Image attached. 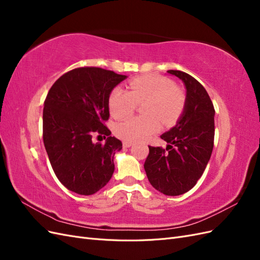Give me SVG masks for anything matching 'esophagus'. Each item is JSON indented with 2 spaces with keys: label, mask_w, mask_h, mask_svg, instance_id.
<instances>
[{
  "label": "esophagus",
  "mask_w": 260,
  "mask_h": 260,
  "mask_svg": "<svg viewBox=\"0 0 260 260\" xmlns=\"http://www.w3.org/2000/svg\"><path fill=\"white\" fill-rule=\"evenodd\" d=\"M122 145H123V147H130V146L133 145V143L130 142V141H123Z\"/></svg>",
  "instance_id": "esophagus-1"
}]
</instances>
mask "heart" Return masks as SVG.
<instances>
[{
  "instance_id": "1",
  "label": "heart",
  "mask_w": 260,
  "mask_h": 260,
  "mask_svg": "<svg viewBox=\"0 0 260 260\" xmlns=\"http://www.w3.org/2000/svg\"><path fill=\"white\" fill-rule=\"evenodd\" d=\"M144 116L130 117L118 122L115 133L125 141H141L152 136L164 124L175 123L184 111L185 95L174 82L159 76H142L129 83V91L115 88L108 99L111 115L120 118L131 115L137 104L144 103Z\"/></svg>"
}]
</instances>
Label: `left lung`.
Masks as SVG:
<instances>
[{"mask_svg":"<svg viewBox=\"0 0 260 260\" xmlns=\"http://www.w3.org/2000/svg\"><path fill=\"white\" fill-rule=\"evenodd\" d=\"M186 89L184 111L177 124L160 138L166 149L148 146L144 162L149 183L165 195L190 191L202 177L214 148L215 108L205 88L186 73L168 70Z\"/></svg>","mask_w":260,"mask_h":260,"instance_id":"8db88e82","label":"left lung"}]
</instances>
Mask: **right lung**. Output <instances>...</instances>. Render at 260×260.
Returning a JSON list of instances; mask_svg holds the SVG:
<instances>
[{
    "instance_id": "obj_1",
    "label": "right lung",
    "mask_w": 260,
    "mask_h": 260,
    "mask_svg": "<svg viewBox=\"0 0 260 260\" xmlns=\"http://www.w3.org/2000/svg\"><path fill=\"white\" fill-rule=\"evenodd\" d=\"M127 76L99 67H80L59 77L43 108V143L51 166L69 191L92 195L104 187L114 170V155L122 148L105 121L108 99ZM94 135L108 138L93 144Z\"/></svg>"
}]
</instances>
